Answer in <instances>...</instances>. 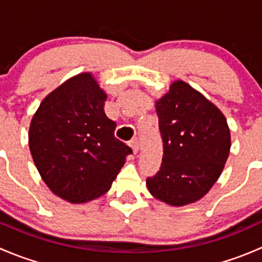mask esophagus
<instances>
[{
    "label": "esophagus",
    "mask_w": 262,
    "mask_h": 262,
    "mask_svg": "<svg viewBox=\"0 0 262 262\" xmlns=\"http://www.w3.org/2000/svg\"><path fill=\"white\" fill-rule=\"evenodd\" d=\"M129 146L132 147V149H133L134 153L138 152V150H139V142H138V139H137V138L132 139V141L129 142Z\"/></svg>",
    "instance_id": "1"
}]
</instances>
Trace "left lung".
Listing matches in <instances>:
<instances>
[{
  "mask_svg": "<svg viewBox=\"0 0 262 262\" xmlns=\"http://www.w3.org/2000/svg\"><path fill=\"white\" fill-rule=\"evenodd\" d=\"M163 143L160 171L147 179L158 200L175 207L202 199L223 171L231 133L221 110L184 81L156 101Z\"/></svg>",
  "mask_w": 262,
  "mask_h": 262,
  "instance_id": "left-lung-1",
  "label": "left lung"
}]
</instances>
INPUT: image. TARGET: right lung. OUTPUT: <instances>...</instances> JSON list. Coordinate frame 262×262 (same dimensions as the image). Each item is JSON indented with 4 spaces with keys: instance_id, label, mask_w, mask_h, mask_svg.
I'll return each instance as SVG.
<instances>
[{
    "instance_id": "right-lung-1",
    "label": "right lung",
    "mask_w": 262,
    "mask_h": 262,
    "mask_svg": "<svg viewBox=\"0 0 262 262\" xmlns=\"http://www.w3.org/2000/svg\"><path fill=\"white\" fill-rule=\"evenodd\" d=\"M106 94L91 73L66 81L41 101L29 129L34 163L47 186L70 203L104 195L132 155L104 112Z\"/></svg>"
}]
</instances>
